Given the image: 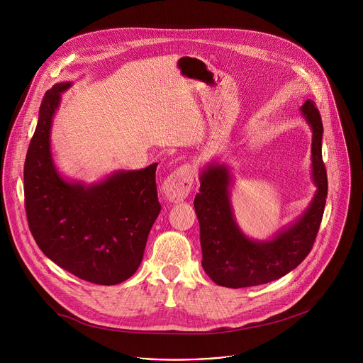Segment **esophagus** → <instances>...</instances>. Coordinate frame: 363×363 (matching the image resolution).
<instances>
[{
  "label": "esophagus",
  "instance_id": "esophagus-1",
  "mask_svg": "<svg viewBox=\"0 0 363 363\" xmlns=\"http://www.w3.org/2000/svg\"><path fill=\"white\" fill-rule=\"evenodd\" d=\"M194 184V169L189 165H184L175 169L162 184V194L171 202H179L185 199Z\"/></svg>",
  "mask_w": 363,
  "mask_h": 363
}]
</instances>
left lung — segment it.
Masks as SVG:
<instances>
[{
    "mask_svg": "<svg viewBox=\"0 0 363 363\" xmlns=\"http://www.w3.org/2000/svg\"><path fill=\"white\" fill-rule=\"evenodd\" d=\"M312 128V179L318 188L304 214L273 240L254 241L238 228L231 202V177L225 165L210 164L199 177L194 208L199 221L202 267L218 286L241 289L277 280L296 269L313 247L323 218L328 175L322 158V118L315 101L300 108Z\"/></svg>",
    "mask_w": 363,
    "mask_h": 363,
    "instance_id": "1",
    "label": "left lung"
}]
</instances>
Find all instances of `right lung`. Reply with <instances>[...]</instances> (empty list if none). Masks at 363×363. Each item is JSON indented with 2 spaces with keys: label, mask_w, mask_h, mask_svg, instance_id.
<instances>
[{
  "label": "right lung",
  "mask_w": 363,
  "mask_h": 363,
  "mask_svg": "<svg viewBox=\"0 0 363 363\" xmlns=\"http://www.w3.org/2000/svg\"><path fill=\"white\" fill-rule=\"evenodd\" d=\"M72 83L45 91L24 164L30 231L59 267L101 286L128 280L139 267L149 231L161 213L155 172L119 171L100 182L66 181L50 150V130L60 94Z\"/></svg>",
  "instance_id": "1"
}]
</instances>
